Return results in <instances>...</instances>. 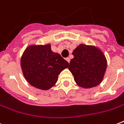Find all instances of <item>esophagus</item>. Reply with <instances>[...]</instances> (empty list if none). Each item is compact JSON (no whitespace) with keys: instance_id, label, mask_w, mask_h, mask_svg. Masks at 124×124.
Listing matches in <instances>:
<instances>
[{"instance_id":"1","label":"esophagus","mask_w":124,"mask_h":124,"mask_svg":"<svg viewBox=\"0 0 124 124\" xmlns=\"http://www.w3.org/2000/svg\"><path fill=\"white\" fill-rule=\"evenodd\" d=\"M66 60H67V61H68V62H69V63H70V58H68H68H66Z\"/></svg>"}]
</instances>
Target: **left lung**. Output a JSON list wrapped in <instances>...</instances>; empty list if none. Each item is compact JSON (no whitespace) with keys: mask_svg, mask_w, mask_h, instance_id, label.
Instances as JSON below:
<instances>
[{"mask_svg":"<svg viewBox=\"0 0 124 124\" xmlns=\"http://www.w3.org/2000/svg\"><path fill=\"white\" fill-rule=\"evenodd\" d=\"M68 69L79 86L91 88L100 84L107 68L103 53L93 46L80 44L73 52Z\"/></svg>","mask_w":124,"mask_h":124,"instance_id":"1","label":"left lung"}]
</instances>
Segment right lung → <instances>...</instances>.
<instances>
[{
    "label": "right lung",
    "instance_id": "right-lung-1",
    "mask_svg": "<svg viewBox=\"0 0 124 124\" xmlns=\"http://www.w3.org/2000/svg\"><path fill=\"white\" fill-rule=\"evenodd\" d=\"M20 64L26 80L42 90L52 87L58 80V75L69 66L60 54L53 52L49 44L28 47Z\"/></svg>",
    "mask_w": 124,
    "mask_h": 124
}]
</instances>
